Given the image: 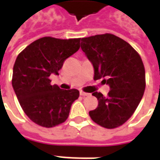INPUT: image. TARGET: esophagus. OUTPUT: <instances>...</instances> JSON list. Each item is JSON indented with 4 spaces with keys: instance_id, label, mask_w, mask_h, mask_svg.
Wrapping results in <instances>:
<instances>
[{
    "instance_id": "esophagus-1",
    "label": "esophagus",
    "mask_w": 160,
    "mask_h": 160,
    "mask_svg": "<svg viewBox=\"0 0 160 160\" xmlns=\"http://www.w3.org/2000/svg\"><path fill=\"white\" fill-rule=\"evenodd\" d=\"M80 95L81 96H88L89 95V93H87V92H80Z\"/></svg>"
}]
</instances>
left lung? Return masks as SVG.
<instances>
[{
	"label": "left lung",
	"mask_w": 160,
	"mask_h": 160,
	"mask_svg": "<svg viewBox=\"0 0 160 160\" xmlns=\"http://www.w3.org/2000/svg\"><path fill=\"white\" fill-rule=\"evenodd\" d=\"M81 49L94 68V80L104 78L110 91L105 97L95 92L98 107L89 112L102 127L122 126L138 107L145 90V69L138 52L128 42L111 34L81 39Z\"/></svg>",
	"instance_id": "1"
}]
</instances>
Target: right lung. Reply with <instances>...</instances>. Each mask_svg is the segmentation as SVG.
<instances>
[{
    "instance_id": "1",
    "label": "right lung",
    "mask_w": 160,
    "mask_h": 160,
    "mask_svg": "<svg viewBox=\"0 0 160 160\" xmlns=\"http://www.w3.org/2000/svg\"><path fill=\"white\" fill-rule=\"evenodd\" d=\"M80 40L42 37L29 44L17 57L12 86L22 109L35 124L50 128L68 118L79 91L52 85L50 76L58 75L65 60L79 50Z\"/></svg>"
}]
</instances>
